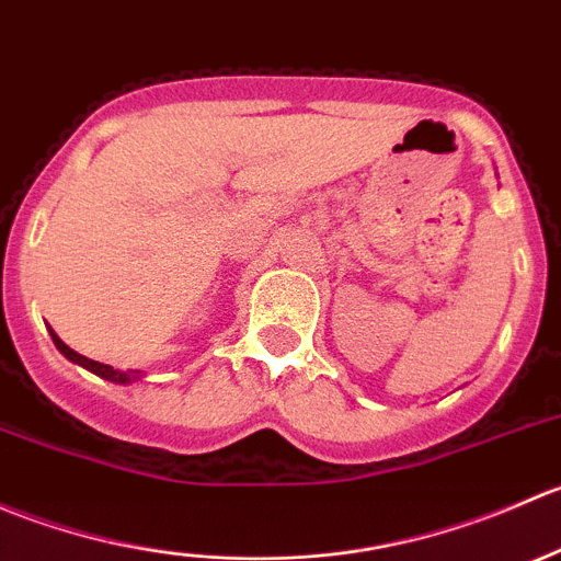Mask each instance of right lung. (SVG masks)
I'll list each match as a JSON object with an SVG mask.
<instances>
[{"label": "right lung", "mask_w": 561, "mask_h": 561, "mask_svg": "<svg viewBox=\"0 0 561 561\" xmlns=\"http://www.w3.org/2000/svg\"><path fill=\"white\" fill-rule=\"evenodd\" d=\"M50 336H54V344H56V350H59L61 355H65V358H70L72 364H81L83 369H89V371H94V375L98 377H103V380H111V382H133V380H138L140 377V371H118V369H113V366H105V364H100V360H92V358H87V355H81V353H76V350H70L67 347L65 342H61L59 336H56L54 331H50Z\"/></svg>", "instance_id": "add662e5"}]
</instances>
